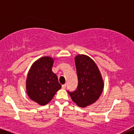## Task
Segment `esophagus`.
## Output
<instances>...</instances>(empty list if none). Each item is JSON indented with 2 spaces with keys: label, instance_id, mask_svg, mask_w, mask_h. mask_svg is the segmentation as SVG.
Wrapping results in <instances>:
<instances>
[{
  "label": "esophagus",
  "instance_id": "1",
  "mask_svg": "<svg viewBox=\"0 0 134 134\" xmlns=\"http://www.w3.org/2000/svg\"><path fill=\"white\" fill-rule=\"evenodd\" d=\"M66 86H67V85H66V84H64V85H62V88L63 89H65L66 88Z\"/></svg>",
  "mask_w": 134,
  "mask_h": 134
}]
</instances>
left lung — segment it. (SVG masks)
Returning <instances> with one entry per match:
<instances>
[{
    "label": "left lung",
    "mask_w": 134,
    "mask_h": 134,
    "mask_svg": "<svg viewBox=\"0 0 134 134\" xmlns=\"http://www.w3.org/2000/svg\"><path fill=\"white\" fill-rule=\"evenodd\" d=\"M78 84L74 92H69L73 102L79 107L91 105L96 102L102 93L104 82L97 65L88 56L75 57Z\"/></svg>",
    "instance_id": "left-lung-1"
}]
</instances>
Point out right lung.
Returning a JSON list of instances; mask_svg holds the SVG:
<instances>
[{
    "mask_svg": "<svg viewBox=\"0 0 134 134\" xmlns=\"http://www.w3.org/2000/svg\"><path fill=\"white\" fill-rule=\"evenodd\" d=\"M54 59L43 57L32 64L26 82V93L33 101L44 105L61 88L57 75L52 71Z\"/></svg>",
    "mask_w": 134,
    "mask_h": 134,
    "instance_id": "add662e5",
    "label": "right lung"
}]
</instances>
